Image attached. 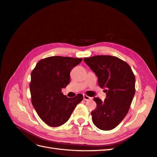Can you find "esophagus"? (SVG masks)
<instances>
[{
  "instance_id": "34e87169",
  "label": "esophagus",
  "mask_w": 157,
  "mask_h": 157,
  "mask_svg": "<svg viewBox=\"0 0 157 157\" xmlns=\"http://www.w3.org/2000/svg\"><path fill=\"white\" fill-rule=\"evenodd\" d=\"M83 98H84V100H85V101H90L92 99L91 97L87 96V95H86V94H83Z\"/></svg>"
}]
</instances>
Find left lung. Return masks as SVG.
<instances>
[{
    "label": "left lung",
    "mask_w": 157,
    "mask_h": 157,
    "mask_svg": "<svg viewBox=\"0 0 157 157\" xmlns=\"http://www.w3.org/2000/svg\"><path fill=\"white\" fill-rule=\"evenodd\" d=\"M84 61L96 74L98 85L106 93L104 101L94 98L97 108L91 112L92 119L99 129L110 131L128 112L135 94V75L127 63L116 56L97 55Z\"/></svg>",
    "instance_id": "8db88e82"
}]
</instances>
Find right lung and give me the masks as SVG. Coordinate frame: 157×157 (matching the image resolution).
Here are the masks:
<instances>
[{"label":"right lung","instance_id":"right-lung-1","mask_svg":"<svg viewBox=\"0 0 157 157\" xmlns=\"http://www.w3.org/2000/svg\"><path fill=\"white\" fill-rule=\"evenodd\" d=\"M82 59L50 56L37 63L31 72V101L38 115L50 127H56L69 119L76 106L83 99L82 94L68 98L62 89L70 82V72Z\"/></svg>","mask_w":157,"mask_h":157}]
</instances>
